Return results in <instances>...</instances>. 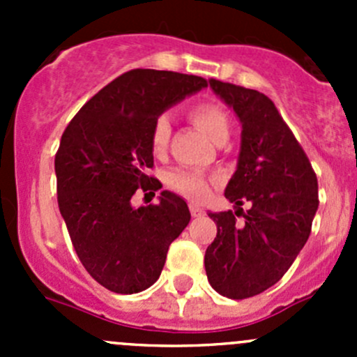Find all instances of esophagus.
Returning <instances> with one entry per match:
<instances>
[{"label":"esophagus","mask_w":357,"mask_h":357,"mask_svg":"<svg viewBox=\"0 0 357 357\" xmlns=\"http://www.w3.org/2000/svg\"><path fill=\"white\" fill-rule=\"evenodd\" d=\"M190 212H192L193 218H202V215H205L204 208L199 207V205H195V204H190Z\"/></svg>","instance_id":"obj_1"}]
</instances>
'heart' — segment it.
Masks as SVG:
<instances>
[{"mask_svg":"<svg viewBox=\"0 0 357 357\" xmlns=\"http://www.w3.org/2000/svg\"><path fill=\"white\" fill-rule=\"evenodd\" d=\"M188 115L193 124L199 126L212 142L221 143L228 138L229 128H231L229 115L225 107L215 100H200V102L193 103L188 109ZM169 138H171V126H169L167 117L160 115L155 119L152 132H150V149H152L153 155L162 157L167 152ZM165 185L169 190L185 197V199L200 202L211 192L214 178H208L202 172L174 169L165 176Z\"/></svg>","mask_w":357,"mask_h":357,"instance_id":"1","label":"heart"}]
</instances>
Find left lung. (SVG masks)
I'll return each instance as SVG.
<instances>
[{
  "instance_id": "obj_1",
  "label": "left lung",
  "mask_w": 357,
  "mask_h": 357,
  "mask_svg": "<svg viewBox=\"0 0 357 357\" xmlns=\"http://www.w3.org/2000/svg\"><path fill=\"white\" fill-rule=\"evenodd\" d=\"M208 82L242 121L238 167L225 195L236 205L250 202V208L208 212L218 235L205 250V273L215 291L242 301L280 282L305 245L319 205L318 178L264 93Z\"/></svg>"
}]
</instances>
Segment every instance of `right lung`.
Masks as SVG:
<instances>
[{"label": "right lung", "instance_id": "1", "mask_svg": "<svg viewBox=\"0 0 357 357\" xmlns=\"http://www.w3.org/2000/svg\"><path fill=\"white\" fill-rule=\"evenodd\" d=\"M199 75L132 68L100 89L72 117L55 155L56 199L86 271L107 290L136 294L157 282L169 245L190 222L188 205L160 193L132 208L136 190L155 192L150 132L172 103L205 88Z\"/></svg>", "mask_w": 357, "mask_h": 357}]
</instances>
